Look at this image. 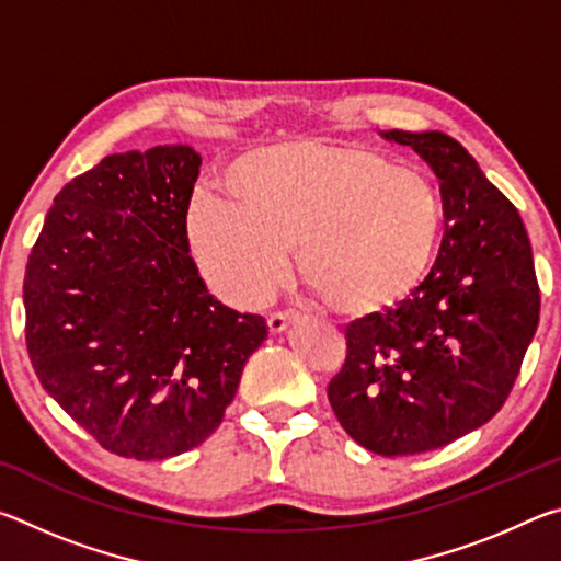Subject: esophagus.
Segmentation results:
<instances>
[{
	"label": "esophagus",
	"instance_id": "34e87169",
	"mask_svg": "<svg viewBox=\"0 0 561 561\" xmlns=\"http://www.w3.org/2000/svg\"><path fill=\"white\" fill-rule=\"evenodd\" d=\"M291 321H294L291 314H282V311H274V314L267 317V327H270L272 334H282V331L287 329Z\"/></svg>",
	"mask_w": 561,
	"mask_h": 561
}]
</instances>
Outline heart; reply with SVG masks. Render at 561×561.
<instances>
[{
    "label": "heart",
    "instance_id": "heart-1",
    "mask_svg": "<svg viewBox=\"0 0 561 561\" xmlns=\"http://www.w3.org/2000/svg\"><path fill=\"white\" fill-rule=\"evenodd\" d=\"M230 203L195 197L185 232L213 287L260 304L297 250L301 279L341 317L393 309L421 287L438 250L433 180L371 148L299 138L247 150L225 170Z\"/></svg>",
    "mask_w": 561,
    "mask_h": 561
}]
</instances>
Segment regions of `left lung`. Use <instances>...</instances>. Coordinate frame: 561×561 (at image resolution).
Instances as JSON below:
<instances>
[{"label":"left lung","mask_w":561,"mask_h":561,"mask_svg":"<svg viewBox=\"0 0 561 561\" xmlns=\"http://www.w3.org/2000/svg\"><path fill=\"white\" fill-rule=\"evenodd\" d=\"M440 180L438 260L411 297L346 329L327 388L341 428L396 458L443 448L495 415L539 324V284L522 217L458 140L386 130Z\"/></svg>","instance_id":"8db88e82"}]
</instances>
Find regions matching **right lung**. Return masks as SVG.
<instances>
[{
  "mask_svg": "<svg viewBox=\"0 0 561 561\" xmlns=\"http://www.w3.org/2000/svg\"><path fill=\"white\" fill-rule=\"evenodd\" d=\"M190 146L103 158L54 197L24 277L44 391L103 448L165 460L210 438L267 339L207 291L185 232Z\"/></svg>",
  "mask_w": 561,
  "mask_h": 561,
  "instance_id": "add662e5",
  "label": "right lung"
}]
</instances>
